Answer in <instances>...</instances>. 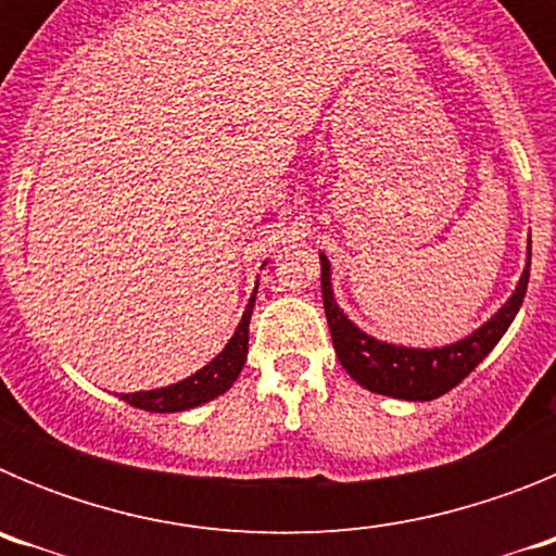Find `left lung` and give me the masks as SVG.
<instances>
[{
	"mask_svg": "<svg viewBox=\"0 0 556 556\" xmlns=\"http://www.w3.org/2000/svg\"><path fill=\"white\" fill-rule=\"evenodd\" d=\"M529 264H532V239H529L527 248V267H523L515 292L473 333L443 348H404L381 342V339L362 331L353 320H348V314L333 301L331 262H328L326 253H320L323 306H326L337 358L351 372L353 381H358L365 390L401 397V401H434V397L454 390L462 378L470 376V370H476V365L498 345V339L513 326L515 314L523 303V294H527Z\"/></svg>",
	"mask_w": 556,
	"mask_h": 556,
	"instance_id": "obj_1",
	"label": "left lung"
}]
</instances>
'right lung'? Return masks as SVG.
Masks as SVG:
<instances>
[{"mask_svg": "<svg viewBox=\"0 0 556 556\" xmlns=\"http://www.w3.org/2000/svg\"><path fill=\"white\" fill-rule=\"evenodd\" d=\"M255 292H258V283H255L253 294H250L248 306H244L242 320L236 326L233 337L228 339V345L211 358L208 365L200 367L194 376L184 378L178 384L161 387V390H144V392H127L122 395V401H127L136 409L144 412H186L194 409V406H203L208 401H214L217 395L228 392L233 387V381L239 378L244 367V358H248V331H250V314L255 306Z\"/></svg>", "mask_w": 556, "mask_h": 556, "instance_id": "obj_1", "label": "right lung"}]
</instances>
